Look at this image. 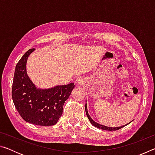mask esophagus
<instances>
[{"label":"esophagus","instance_id":"1","mask_svg":"<svg viewBox=\"0 0 155 155\" xmlns=\"http://www.w3.org/2000/svg\"><path fill=\"white\" fill-rule=\"evenodd\" d=\"M74 83H75L76 85L81 86V85H83V84H84V81H83V79L82 78L78 77V78H76V80L74 81Z\"/></svg>","mask_w":155,"mask_h":155}]
</instances>
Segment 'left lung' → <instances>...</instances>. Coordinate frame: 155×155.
Masks as SVG:
<instances>
[{"label":"left lung","instance_id":"left-lung-1","mask_svg":"<svg viewBox=\"0 0 155 155\" xmlns=\"http://www.w3.org/2000/svg\"><path fill=\"white\" fill-rule=\"evenodd\" d=\"M86 102H87V101H85V103H86ZM85 112H86V115H87L88 119L90 120L91 124H92L93 126H94V127H95L98 128H100V129L106 130H119V129H120V128H123L124 127H125V126L128 125V124H129V123H130L131 122H132V121H131L130 122L128 123V124H125V125H124V126H122V127H107V126H104V125H103V124H99V123L95 122L92 118H91L90 115H89V114H88L87 107V103H85Z\"/></svg>","mask_w":155,"mask_h":155}]
</instances>
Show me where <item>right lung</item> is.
<instances>
[{
	"mask_svg": "<svg viewBox=\"0 0 155 155\" xmlns=\"http://www.w3.org/2000/svg\"><path fill=\"white\" fill-rule=\"evenodd\" d=\"M25 52L15 66L12 85V99L20 116L26 122L40 126L57 124L63 113V107L69 98L74 84L39 88L27 74L28 57L35 51Z\"/></svg>",
	"mask_w": 155,
	"mask_h": 155,
	"instance_id": "add662e5",
	"label": "right lung"
}]
</instances>
